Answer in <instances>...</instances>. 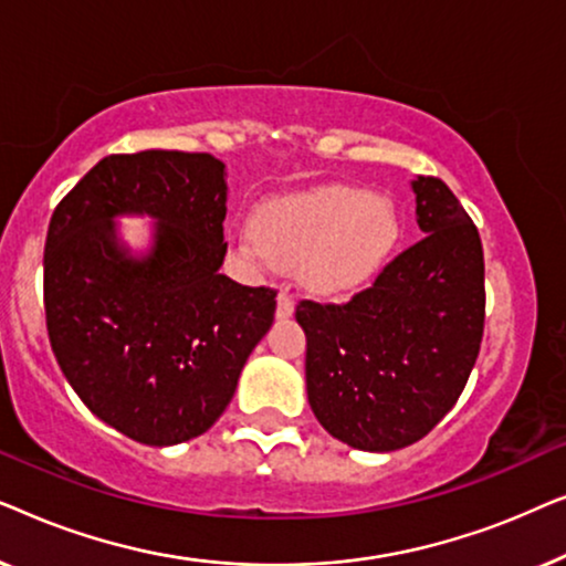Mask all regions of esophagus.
<instances>
[{"instance_id": "1", "label": "esophagus", "mask_w": 566, "mask_h": 566, "mask_svg": "<svg viewBox=\"0 0 566 566\" xmlns=\"http://www.w3.org/2000/svg\"><path fill=\"white\" fill-rule=\"evenodd\" d=\"M293 306H296V301H293V291L291 285H281V291H277V308L275 314L285 319V316L293 314Z\"/></svg>"}]
</instances>
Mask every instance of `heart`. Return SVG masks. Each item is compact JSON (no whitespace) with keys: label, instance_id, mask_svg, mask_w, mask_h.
<instances>
[{"label":"heart","instance_id":"heart-1","mask_svg":"<svg viewBox=\"0 0 566 566\" xmlns=\"http://www.w3.org/2000/svg\"><path fill=\"white\" fill-rule=\"evenodd\" d=\"M254 227L237 239L247 260L262 268L301 265V277L324 293L374 277L399 237L389 200L355 185H322L268 200Z\"/></svg>","mask_w":566,"mask_h":566}]
</instances>
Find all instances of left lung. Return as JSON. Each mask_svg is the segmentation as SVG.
I'll use <instances>...</instances> for the list:
<instances>
[{
  "instance_id": "obj_1",
  "label": "left lung",
  "mask_w": 566,
  "mask_h": 566,
  "mask_svg": "<svg viewBox=\"0 0 566 566\" xmlns=\"http://www.w3.org/2000/svg\"><path fill=\"white\" fill-rule=\"evenodd\" d=\"M422 239L343 304L298 301L306 394L332 438L397 451L459 401L484 335L482 239L438 177L412 182Z\"/></svg>"
}]
</instances>
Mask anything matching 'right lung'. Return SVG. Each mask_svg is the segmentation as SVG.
I'll use <instances>...</instances> for the list:
<instances>
[{
    "instance_id": "1",
    "label": "right lung",
    "mask_w": 566,
    "mask_h": 566,
    "mask_svg": "<svg viewBox=\"0 0 566 566\" xmlns=\"http://www.w3.org/2000/svg\"><path fill=\"white\" fill-rule=\"evenodd\" d=\"M158 219L130 259L113 214ZM227 180L211 154H111L56 206L43 254L51 350L92 415L144 446L203 436L275 316L273 289L221 275Z\"/></svg>"
}]
</instances>
